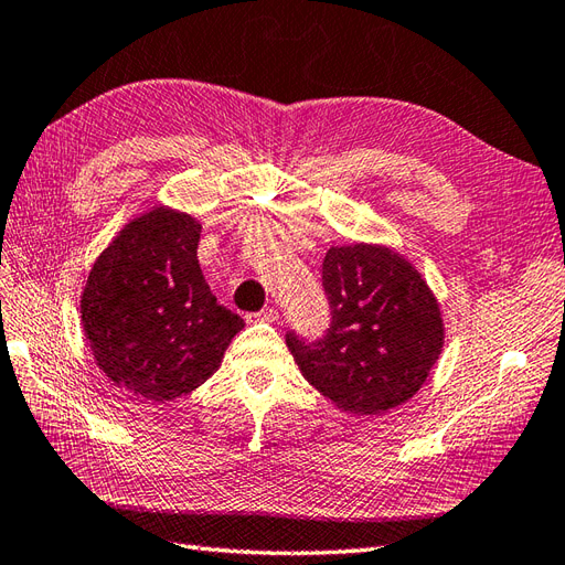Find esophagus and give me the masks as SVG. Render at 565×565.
<instances>
[{
  "mask_svg": "<svg viewBox=\"0 0 565 565\" xmlns=\"http://www.w3.org/2000/svg\"><path fill=\"white\" fill-rule=\"evenodd\" d=\"M253 317H255V320H259V322H277L279 320V310L277 308H265V310L255 312Z\"/></svg>",
  "mask_w": 565,
  "mask_h": 565,
  "instance_id": "1",
  "label": "esophagus"
}]
</instances>
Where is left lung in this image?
<instances>
[{"instance_id": "obj_1", "label": "left lung", "mask_w": 565, "mask_h": 565, "mask_svg": "<svg viewBox=\"0 0 565 565\" xmlns=\"http://www.w3.org/2000/svg\"><path fill=\"white\" fill-rule=\"evenodd\" d=\"M322 288L331 310L327 334H286L302 377L355 415L406 403L444 345L441 312L425 279L398 253L353 243L329 248Z\"/></svg>"}]
</instances>
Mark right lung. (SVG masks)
I'll use <instances>...</instances> for the list:
<instances>
[{"mask_svg": "<svg viewBox=\"0 0 565 565\" xmlns=\"http://www.w3.org/2000/svg\"><path fill=\"white\" fill-rule=\"evenodd\" d=\"M198 241L191 214L152 207L119 231L83 288L85 339L99 370L131 396L191 394L245 324L212 296Z\"/></svg>", "mask_w": 565, "mask_h": 565, "instance_id": "obj_1", "label": "right lung"}]
</instances>
